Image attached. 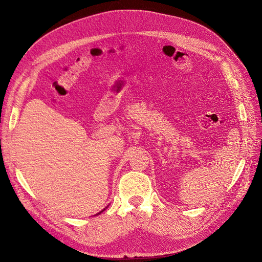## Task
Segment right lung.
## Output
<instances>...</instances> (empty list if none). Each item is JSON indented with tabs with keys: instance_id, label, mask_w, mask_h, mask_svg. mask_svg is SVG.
Wrapping results in <instances>:
<instances>
[{
	"instance_id": "1",
	"label": "right lung",
	"mask_w": 262,
	"mask_h": 262,
	"mask_svg": "<svg viewBox=\"0 0 262 262\" xmlns=\"http://www.w3.org/2000/svg\"><path fill=\"white\" fill-rule=\"evenodd\" d=\"M104 210H105V209H103V210H102V211H101V212H103V211H104ZM101 212H99V213H98V214H100V213H101Z\"/></svg>"
}]
</instances>
